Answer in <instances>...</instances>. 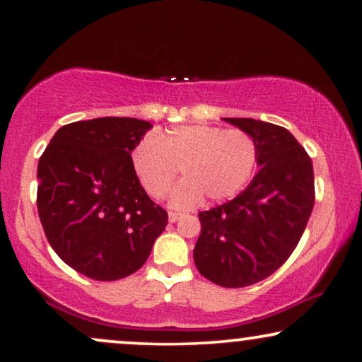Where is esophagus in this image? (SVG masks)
I'll return each mask as SVG.
<instances>
[{"label":"esophagus","mask_w":362,"mask_h":362,"mask_svg":"<svg viewBox=\"0 0 362 362\" xmlns=\"http://www.w3.org/2000/svg\"><path fill=\"white\" fill-rule=\"evenodd\" d=\"M180 217H181L180 212H175V211H171L170 214H168V219H170V222H176Z\"/></svg>","instance_id":"obj_1"}]
</instances>
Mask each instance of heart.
<instances>
[{
    "label": "heart",
    "mask_w": 362,
    "mask_h": 362,
    "mask_svg": "<svg viewBox=\"0 0 362 362\" xmlns=\"http://www.w3.org/2000/svg\"><path fill=\"white\" fill-rule=\"evenodd\" d=\"M259 161L255 138L240 128L181 125L163 135L143 136L132 151V168L143 189L163 199L176 180L185 176L171 194L177 209L199 204L202 196L222 202L239 194Z\"/></svg>",
    "instance_id": "heart-1"
}]
</instances>
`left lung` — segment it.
I'll return each mask as SVG.
<instances>
[{"label":"left lung","instance_id":"8db88e82","mask_svg":"<svg viewBox=\"0 0 362 362\" xmlns=\"http://www.w3.org/2000/svg\"><path fill=\"white\" fill-rule=\"evenodd\" d=\"M224 120L255 138L260 170L234 199L199 212L194 264L212 284L242 288L279 270L298 245L315 204L313 163L284 127Z\"/></svg>","mask_w":362,"mask_h":362}]
</instances>
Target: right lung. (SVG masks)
<instances>
[{
	"instance_id": "right-lung-1",
	"label": "right lung",
	"mask_w": 362,
	"mask_h": 362,
	"mask_svg": "<svg viewBox=\"0 0 362 362\" xmlns=\"http://www.w3.org/2000/svg\"><path fill=\"white\" fill-rule=\"evenodd\" d=\"M151 123L128 117L74 122L56 132L37 165V212L54 252L78 274L120 280L145 264L168 212L132 168Z\"/></svg>"
}]
</instances>
